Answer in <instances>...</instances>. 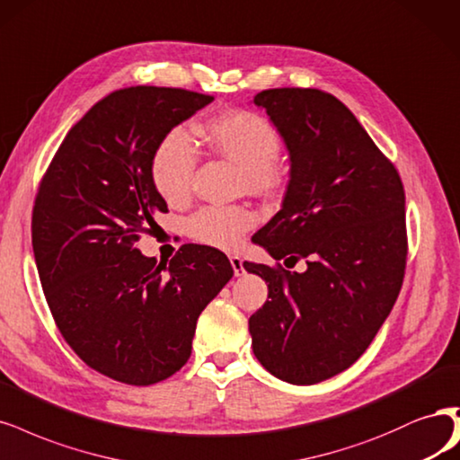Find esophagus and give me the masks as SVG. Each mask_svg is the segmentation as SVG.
<instances>
[{"label": "esophagus", "mask_w": 460, "mask_h": 460, "mask_svg": "<svg viewBox=\"0 0 460 460\" xmlns=\"http://www.w3.org/2000/svg\"><path fill=\"white\" fill-rule=\"evenodd\" d=\"M230 264H232V268H234V274H235L237 278L245 274V268H243V261H242V257L232 255V257H230Z\"/></svg>", "instance_id": "34e87169"}]
</instances>
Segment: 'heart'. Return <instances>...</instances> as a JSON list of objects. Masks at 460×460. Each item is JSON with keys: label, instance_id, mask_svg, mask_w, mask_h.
Listing matches in <instances>:
<instances>
[{"label": "heart", "instance_id": "heart-1", "mask_svg": "<svg viewBox=\"0 0 460 460\" xmlns=\"http://www.w3.org/2000/svg\"><path fill=\"white\" fill-rule=\"evenodd\" d=\"M196 133L217 154L240 164L242 181L249 188L268 192L278 186L281 169L276 157L281 138L270 121L249 110H228L199 123ZM196 165L198 150L190 135L182 128L167 131L150 162L157 194L169 203L182 201L192 186ZM252 225L255 215L245 205H205L186 220V232L199 243L232 249Z\"/></svg>", "mask_w": 460, "mask_h": 460}]
</instances>
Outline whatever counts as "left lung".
I'll list each match as a JSON object with an SVG mask.
<instances>
[{
    "instance_id": "8db88e82",
    "label": "left lung",
    "mask_w": 460,
    "mask_h": 460,
    "mask_svg": "<svg viewBox=\"0 0 460 460\" xmlns=\"http://www.w3.org/2000/svg\"><path fill=\"white\" fill-rule=\"evenodd\" d=\"M283 137L291 179L281 209L252 242L281 264L243 262L268 283L249 318L261 366L291 385H315L367 350L400 295L405 192L398 169L356 116L320 89H266L252 99Z\"/></svg>"
}]
</instances>
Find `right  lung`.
Segmentation results:
<instances>
[{"label": "right lung", "instance_id": "1", "mask_svg": "<svg viewBox=\"0 0 460 460\" xmlns=\"http://www.w3.org/2000/svg\"><path fill=\"white\" fill-rule=\"evenodd\" d=\"M211 94L137 85L79 119L40 182L31 247L60 335L87 366L150 386L192 354L196 322L234 276L225 252L188 243L165 264L137 249L167 213L150 177L162 137Z\"/></svg>", "mask_w": 460, "mask_h": 460}]
</instances>
